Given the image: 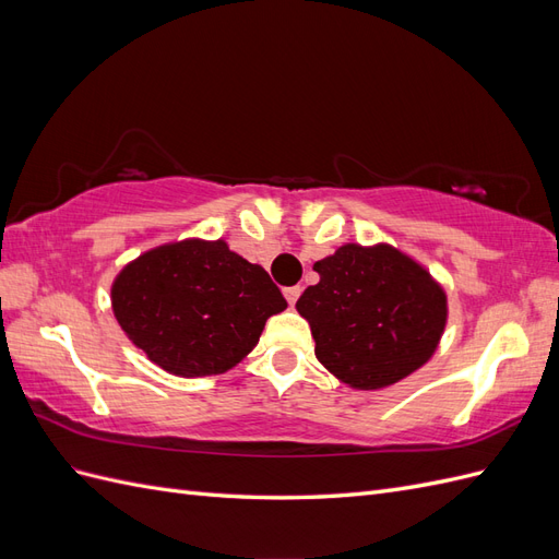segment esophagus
<instances>
[{
  "label": "esophagus",
  "instance_id": "1",
  "mask_svg": "<svg viewBox=\"0 0 559 559\" xmlns=\"http://www.w3.org/2000/svg\"><path fill=\"white\" fill-rule=\"evenodd\" d=\"M300 286H289V289H284V298L289 300V306L294 308L296 306V300H298V296H300Z\"/></svg>",
  "mask_w": 559,
  "mask_h": 559
}]
</instances>
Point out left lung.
Wrapping results in <instances>:
<instances>
[{"mask_svg": "<svg viewBox=\"0 0 559 559\" xmlns=\"http://www.w3.org/2000/svg\"><path fill=\"white\" fill-rule=\"evenodd\" d=\"M319 282L296 302L314 357L359 392L392 386L425 366L448 324V294L411 253L347 242L317 261Z\"/></svg>", "mask_w": 559, "mask_h": 559, "instance_id": "1", "label": "left lung"}]
</instances>
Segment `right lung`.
I'll return each mask as SVG.
<instances>
[{"instance_id": "obj_1", "label": "right lung", "mask_w": 559, "mask_h": 559, "mask_svg": "<svg viewBox=\"0 0 559 559\" xmlns=\"http://www.w3.org/2000/svg\"><path fill=\"white\" fill-rule=\"evenodd\" d=\"M111 310L151 364L177 378H205L238 366L286 300L226 240L186 238L126 263L111 282Z\"/></svg>"}]
</instances>
